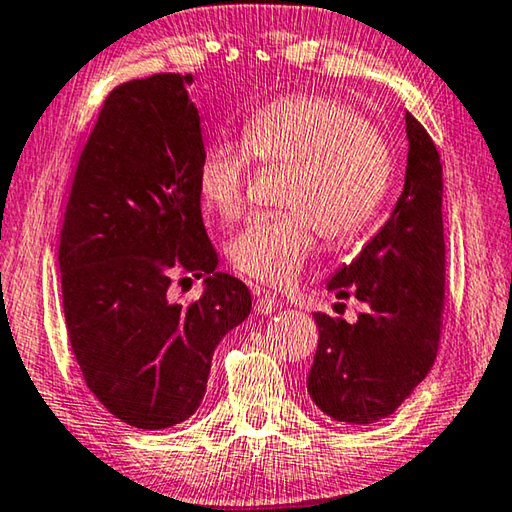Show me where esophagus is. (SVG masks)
Segmentation results:
<instances>
[{"label":"esophagus","instance_id":"34e87169","mask_svg":"<svg viewBox=\"0 0 512 512\" xmlns=\"http://www.w3.org/2000/svg\"><path fill=\"white\" fill-rule=\"evenodd\" d=\"M254 294H256L254 310L258 312V315H272V312L279 308V301H276V297H274L272 292H265L261 288H256Z\"/></svg>","mask_w":512,"mask_h":512}]
</instances>
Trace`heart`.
<instances>
[{
	"label": "heart",
	"instance_id": "1",
	"mask_svg": "<svg viewBox=\"0 0 512 512\" xmlns=\"http://www.w3.org/2000/svg\"><path fill=\"white\" fill-rule=\"evenodd\" d=\"M254 159L290 166L283 206L290 211L249 218L229 240L233 270L283 288L317 249V231L346 245L378 213L393 175L387 139L351 103L326 94H290L251 114L242 141H215L204 150L197 191L222 218L245 206Z\"/></svg>",
	"mask_w": 512,
	"mask_h": 512
}]
</instances>
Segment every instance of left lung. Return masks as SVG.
I'll return each instance as SVG.
<instances>
[{"mask_svg": "<svg viewBox=\"0 0 512 512\" xmlns=\"http://www.w3.org/2000/svg\"><path fill=\"white\" fill-rule=\"evenodd\" d=\"M405 188L387 224L328 290L364 303L355 324L315 312L319 346L308 393L326 416L371 425L391 416L434 366L445 306L443 166L407 112ZM344 306V303H342Z\"/></svg>", "mask_w": 512, "mask_h": 512, "instance_id": "obj_1", "label": "left lung"}]
</instances>
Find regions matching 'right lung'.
Returning a JSON list of instances; mask_svg holds the SVG:
<instances>
[{
  "label": "right lung",
  "instance_id": "obj_1",
  "mask_svg": "<svg viewBox=\"0 0 512 512\" xmlns=\"http://www.w3.org/2000/svg\"><path fill=\"white\" fill-rule=\"evenodd\" d=\"M191 83V74H155L107 94L60 229L71 351L98 402L139 429L195 414L215 346L251 310L247 285L215 270L202 222ZM182 273L205 276L203 297L186 307L169 299Z\"/></svg>",
  "mask_w": 512,
  "mask_h": 512
}]
</instances>
